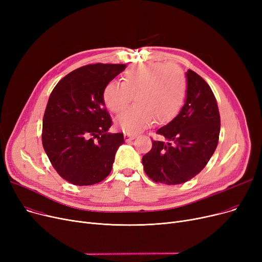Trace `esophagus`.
Returning <instances> with one entry per match:
<instances>
[{
	"instance_id": "obj_1",
	"label": "esophagus",
	"mask_w": 262,
	"mask_h": 262,
	"mask_svg": "<svg viewBox=\"0 0 262 262\" xmlns=\"http://www.w3.org/2000/svg\"><path fill=\"white\" fill-rule=\"evenodd\" d=\"M135 138H136L135 135H132V134H124V139H125L126 142L132 141V140H134Z\"/></svg>"
}]
</instances>
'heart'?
Instances as JSON below:
<instances>
[{
    "instance_id": "1",
    "label": "heart",
    "mask_w": 262,
    "mask_h": 262,
    "mask_svg": "<svg viewBox=\"0 0 262 262\" xmlns=\"http://www.w3.org/2000/svg\"><path fill=\"white\" fill-rule=\"evenodd\" d=\"M186 94V77L175 64L148 62L129 69L123 82L110 81L103 91L107 108L115 114L123 112L135 95V106L121 114L117 125L126 134H137L154 120L166 123L181 109Z\"/></svg>"
}]
</instances>
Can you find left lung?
I'll list each match as a JSON object with an SVG mask.
<instances>
[{
    "label": "left lung",
    "instance_id": "left-lung-1",
    "mask_svg": "<svg viewBox=\"0 0 262 262\" xmlns=\"http://www.w3.org/2000/svg\"><path fill=\"white\" fill-rule=\"evenodd\" d=\"M186 100L178 114L157 134L142 157L146 175L156 183L180 185L198 175L213 155L219 142L220 114L209 85L192 70L186 72Z\"/></svg>",
    "mask_w": 262,
    "mask_h": 262
}]
</instances>
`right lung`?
<instances>
[{"instance_id": "obj_1", "label": "right lung", "mask_w": 262, "mask_h": 262, "mask_svg": "<svg viewBox=\"0 0 262 262\" xmlns=\"http://www.w3.org/2000/svg\"><path fill=\"white\" fill-rule=\"evenodd\" d=\"M126 64L94 63L76 69L53 89L42 124V144L54 169L76 186L98 184L109 175L124 143L112 134L103 91Z\"/></svg>"}]
</instances>
